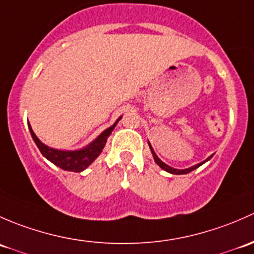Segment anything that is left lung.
Listing matches in <instances>:
<instances>
[{"label":"left lung","mask_w":254,"mask_h":254,"mask_svg":"<svg viewBox=\"0 0 254 254\" xmlns=\"http://www.w3.org/2000/svg\"><path fill=\"white\" fill-rule=\"evenodd\" d=\"M149 148H150V150H151V154H153V158H154V160H155V163L158 164L159 166L161 167V169L163 170H165V171H167V172H170V174H174V175H184V174H188V172H190V171H193V170H195L197 169V167H199L200 165H203V164L205 163V161H208L209 159L211 158V156H209L208 159H206V160H204L203 161V163H199V164H197V165H194V166H192V167H188V169H184V170H179V169H174V167H171V166H169V165H166L165 163H163V161L160 160V159L158 158V156H156V154H155V151L153 150V148H151V145H150V143H149Z\"/></svg>","instance_id":"8db88e82"}]
</instances>
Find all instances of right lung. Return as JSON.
Returning a JSON list of instances; mask_svg holds the SVG:
<instances>
[{
  "instance_id": "add662e5",
  "label": "right lung",
  "mask_w": 254,
  "mask_h": 254,
  "mask_svg": "<svg viewBox=\"0 0 254 254\" xmlns=\"http://www.w3.org/2000/svg\"><path fill=\"white\" fill-rule=\"evenodd\" d=\"M121 119L122 116L120 117L111 127H109L108 129L104 130V132L101 133L95 140H93L88 146H85V148L83 149H78V150H59V149L50 148V146L45 145L44 143L40 142V139L36 137L34 130L31 129L30 125L29 130L31 137H33V140L35 142V144L38 145L39 150L41 151V154H43L49 161H51V163L55 164L56 166L61 167L62 170H66V171L80 172L83 171V170L87 169V167L100 155L104 146L106 144V140H108L109 135L111 134L114 128L116 127L117 122Z\"/></svg>"
}]
</instances>
